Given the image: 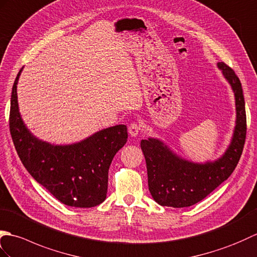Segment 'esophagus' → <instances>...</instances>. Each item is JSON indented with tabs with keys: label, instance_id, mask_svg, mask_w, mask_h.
Segmentation results:
<instances>
[{
	"label": "esophagus",
	"instance_id": "obj_1",
	"mask_svg": "<svg viewBox=\"0 0 257 257\" xmlns=\"http://www.w3.org/2000/svg\"><path fill=\"white\" fill-rule=\"evenodd\" d=\"M141 132V125L138 122H133L131 123V125L128 126V133L130 135L132 136V138H135V136H138Z\"/></svg>",
	"mask_w": 257,
	"mask_h": 257
}]
</instances>
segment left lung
<instances>
[{
	"instance_id": "8db88e82",
	"label": "left lung",
	"mask_w": 257,
	"mask_h": 257,
	"mask_svg": "<svg viewBox=\"0 0 257 257\" xmlns=\"http://www.w3.org/2000/svg\"><path fill=\"white\" fill-rule=\"evenodd\" d=\"M234 92L236 121L231 143L214 162L192 163L179 157L158 139L142 140L141 148L146 161L148 189L163 207H190L210 195L229 178L240 161L246 138V114L240 79L224 62H218Z\"/></svg>"
}]
</instances>
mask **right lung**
Wrapping results in <instances>:
<instances>
[{
	"label": "right lung",
	"instance_id": "1",
	"mask_svg": "<svg viewBox=\"0 0 257 257\" xmlns=\"http://www.w3.org/2000/svg\"><path fill=\"white\" fill-rule=\"evenodd\" d=\"M11 95L10 131L15 150L27 172L60 202L91 208L106 198L109 168L113 157L127 141L125 125L101 130L70 145H54L38 140L26 127L17 102V82Z\"/></svg>",
	"mask_w": 257,
	"mask_h": 257
}]
</instances>
